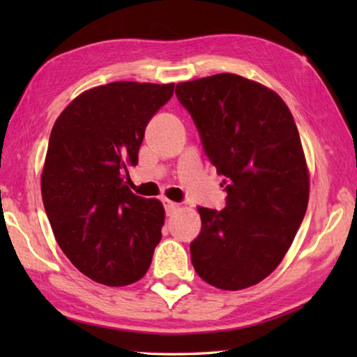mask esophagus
I'll return each instance as SVG.
<instances>
[{"mask_svg":"<svg viewBox=\"0 0 357 357\" xmlns=\"http://www.w3.org/2000/svg\"><path fill=\"white\" fill-rule=\"evenodd\" d=\"M164 204H165V211L168 215H172L173 213H176V211L179 209V204L174 202H170V200H164Z\"/></svg>","mask_w":357,"mask_h":357,"instance_id":"1","label":"esophagus"}]
</instances>
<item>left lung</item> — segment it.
<instances>
[{"instance_id": "1", "label": "left lung", "mask_w": 357, "mask_h": 357, "mask_svg": "<svg viewBox=\"0 0 357 357\" xmlns=\"http://www.w3.org/2000/svg\"><path fill=\"white\" fill-rule=\"evenodd\" d=\"M176 96L228 193L222 211L198 208L193 268L219 289L257 285L285 257L309 203V168L293 114L273 89L236 74L178 83Z\"/></svg>"}]
</instances>
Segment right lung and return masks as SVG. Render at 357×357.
<instances>
[{"instance_id":"right-lung-1","label":"right lung","mask_w":357,"mask_h":357,"mask_svg":"<svg viewBox=\"0 0 357 357\" xmlns=\"http://www.w3.org/2000/svg\"><path fill=\"white\" fill-rule=\"evenodd\" d=\"M173 89L174 83L102 84L77 96L52 129L40 176L45 213L64 255L102 285L140 280L160 243L164 206L135 195L124 178Z\"/></svg>"}]
</instances>
